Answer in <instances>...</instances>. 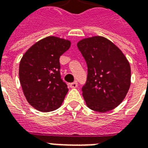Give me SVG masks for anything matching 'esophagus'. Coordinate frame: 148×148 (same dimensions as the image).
Wrapping results in <instances>:
<instances>
[{
	"mask_svg": "<svg viewBox=\"0 0 148 148\" xmlns=\"http://www.w3.org/2000/svg\"><path fill=\"white\" fill-rule=\"evenodd\" d=\"M70 87H71V88H73V89H74V88H77V82H72V83L70 84Z\"/></svg>",
	"mask_w": 148,
	"mask_h": 148,
	"instance_id": "obj_1",
	"label": "esophagus"
}]
</instances>
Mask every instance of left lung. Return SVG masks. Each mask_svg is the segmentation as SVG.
I'll return each instance as SVG.
<instances>
[{
  "label": "left lung",
  "mask_w": 148,
  "mask_h": 148,
  "mask_svg": "<svg viewBox=\"0 0 148 148\" xmlns=\"http://www.w3.org/2000/svg\"><path fill=\"white\" fill-rule=\"evenodd\" d=\"M77 46L88 68L86 82L82 89L87 106L100 112L115 109L130 87L131 68L127 58L105 37L82 39Z\"/></svg>",
  "instance_id": "left-lung-1"
}]
</instances>
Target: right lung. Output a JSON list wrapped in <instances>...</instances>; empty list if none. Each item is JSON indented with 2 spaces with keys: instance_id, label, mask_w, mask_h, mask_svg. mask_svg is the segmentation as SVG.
I'll list each match as a JSON object with an SVG mask.
<instances>
[{
  "instance_id": "obj_1",
  "label": "right lung",
  "mask_w": 148,
  "mask_h": 148,
  "mask_svg": "<svg viewBox=\"0 0 148 148\" xmlns=\"http://www.w3.org/2000/svg\"><path fill=\"white\" fill-rule=\"evenodd\" d=\"M71 47L69 40L48 36L36 42L20 62L19 77L27 102L40 112L58 109L68 92L61 78L59 58Z\"/></svg>"
}]
</instances>
